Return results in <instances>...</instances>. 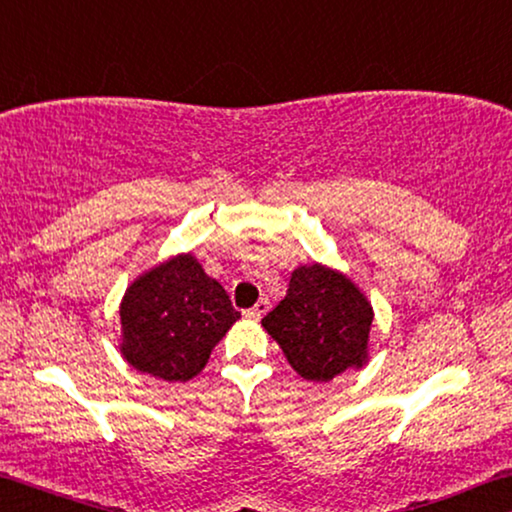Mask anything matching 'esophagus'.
<instances>
[{"mask_svg": "<svg viewBox=\"0 0 512 512\" xmlns=\"http://www.w3.org/2000/svg\"><path fill=\"white\" fill-rule=\"evenodd\" d=\"M268 307H270V303H268V298H261L258 300V303L251 307V310H247L244 314H247L249 319H261L265 312H268Z\"/></svg>", "mask_w": 512, "mask_h": 512, "instance_id": "esophagus-1", "label": "esophagus"}]
</instances>
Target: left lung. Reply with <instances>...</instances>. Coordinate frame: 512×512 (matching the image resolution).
<instances>
[{
	"label": "left lung",
	"mask_w": 512,
	"mask_h": 512,
	"mask_svg": "<svg viewBox=\"0 0 512 512\" xmlns=\"http://www.w3.org/2000/svg\"><path fill=\"white\" fill-rule=\"evenodd\" d=\"M373 307L352 279L321 263L291 272L289 291L263 317L286 361L310 382H331L368 361Z\"/></svg>",
	"instance_id": "1"
}]
</instances>
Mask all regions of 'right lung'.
I'll use <instances>...</instances> for the list:
<instances>
[{"mask_svg":"<svg viewBox=\"0 0 512 512\" xmlns=\"http://www.w3.org/2000/svg\"><path fill=\"white\" fill-rule=\"evenodd\" d=\"M240 319L223 286L193 254L167 258L128 286L121 300V354L165 382H188Z\"/></svg>","mask_w":512,"mask_h":512,"instance_id":"obj_1","label":"right lung"}]
</instances>
